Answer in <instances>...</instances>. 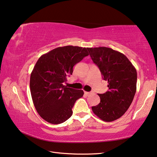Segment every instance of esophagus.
<instances>
[{
    "mask_svg": "<svg viewBox=\"0 0 157 157\" xmlns=\"http://www.w3.org/2000/svg\"><path fill=\"white\" fill-rule=\"evenodd\" d=\"M85 94L86 95H90V94H92V92H85Z\"/></svg>",
    "mask_w": 157,
    "mask_h": 157,
    "instance_id": "1",
    "label": "esophagus"
}]
</instances>
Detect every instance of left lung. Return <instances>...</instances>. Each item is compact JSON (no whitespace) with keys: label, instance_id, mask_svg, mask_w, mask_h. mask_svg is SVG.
<instances>
[{"label":"left lung","instance_id":"left-lung-1","mask_svg":"<svg viewBox=\"0 0 157 157\" xmlns=\"http://www.w3.org/2000/svg\"><path fill=\"white\" fill-rule=\"evenodd\" d=\"M109 90L99 94L100 103L92 106L94 113L102 121L111 122L121 118L132 104L137 89V71L126 56L107 47L87 48Z\"/></svg>","mask_w":157,"mask_h":157}]
</instances>
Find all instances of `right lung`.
I'll use <instances>...</instances> for the list:
<instances>
[{
  "instance_id": "right-lung-1",
  "label": "right lung",
  "mask_w": 157,
  "mask_h": 157,
  "mask_svg": "<svg viewBox=\"0 0 157 157\" xmlns=\"http://www.w3.org/2000/svg\"><path fill=\"white\" fill-rule=\"evenodd\" d=\"M88 55L86 48L66 46L53 49L37 60L30 76V92L35 109L46 121L60 124L71 118L75 103L84 92L63 83L74 65Z\"/></svg>"
}]
</instances>
